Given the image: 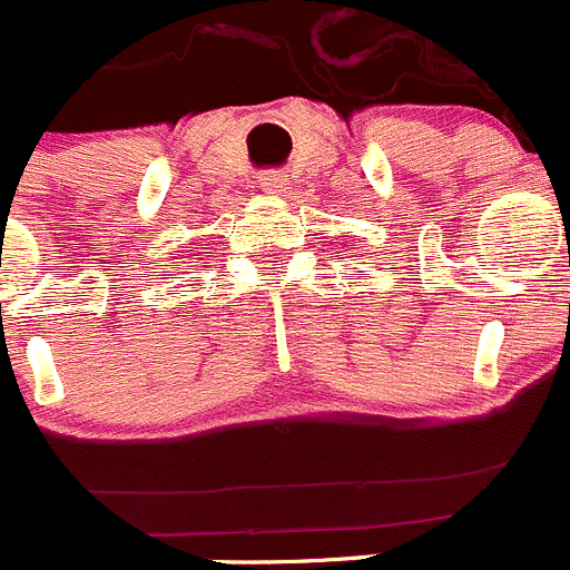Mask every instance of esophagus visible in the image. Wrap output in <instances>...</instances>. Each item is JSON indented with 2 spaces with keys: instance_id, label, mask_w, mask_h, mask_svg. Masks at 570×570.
<instances>
[{
  "instance_id": "1",
  "label": "esophagus",
  "mask_w": 570,
  "mask_h": 570,
  "mask_svg": "<svg viewBox=\"0 0 570 570\" xmlns=\"http://www.w3.org/2000/svg\"><path fill=\"white\" fill-rule=\"evenodd\" d=\"M256 183H259V188L265 190V194H282V190L288 188V176L282 174V170H265V174L256 176Z\"/></svg>"
}]
</instances>
